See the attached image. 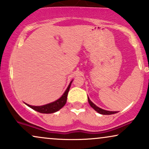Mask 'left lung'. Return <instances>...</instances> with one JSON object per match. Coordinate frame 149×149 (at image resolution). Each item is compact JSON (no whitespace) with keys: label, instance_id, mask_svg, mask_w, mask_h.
<instances>
[{"label":"left lung","instance_id":"1","mask_svg":"<svg viewBox=\"0 0 149 149\" xmlns=\"http://www.w3.org/2000/svg\"><path fill=\"white\" fill-rule=\"evenodd\" d=\"M88 103H89L90 106H91V107L95 110V111H96L97 113H100V114H102V115H113V114L118 113L117 111H106V110H104V109H102V108L98 107V106H97L96 105H95L94 103H93L91 102V100H90L88 97Z\"/></svg>","mask_w":149,"mask_h":149}]
</instances>
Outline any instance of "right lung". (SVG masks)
Here are the masks:
<instances>
[{
  "instance_id": "1",
  "label": "right lung",
  "mask_w": 149,
  "mask_h": 149,
  "mask_svg": "<svg viewBox=\"0 0 149 149\" xmlns=\"http://www.w3.org/2000/svg\"><path fill=\"white\" fill-rule=\"evenodd\" d=\"M73 80H72L70 81V83L68 86L67 89L65 90V93H63V95L60 97L59 99H58L57 100L54 101V102L49 103V104H45V105H43V106H31L29 105V104L25 103V104L29 107H30L31 108H32L33 110L34 111L39 112L41 113H46V114H49V113H55V112H57L58 111H59L61 108H62L65 106V104H66V102H67V97H68V92L70 90V88L71 84Z\"/></svg>"
}]
</instances>
